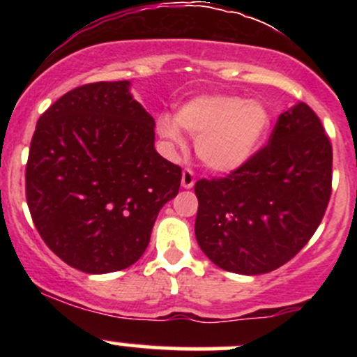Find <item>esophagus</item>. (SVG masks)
Wrapping results in <instances>:
<instances>
[{
	"instance_id": "obj_1",
	"label": "esophagus",
	"mask_w": 357,
	"mask_h": 357,
	"mask_svg": "<svg viewBox=\"0 0 357 357\" xmlns=\"http://www.w3.org/2000/svg\"><path fill=\"white\" fill-rule=\"evenodd\" d=\"M181 186L184 190H191L195 186V174H192L191 169H184L181 176Z\"/></svg>"
}]
</instances>
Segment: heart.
I'll use <instances>...</instances> for the list:
<instances>
[{
  "label": "heart",
  "mask_w": 357,
  "mask_h": 357,
  "mask_svg": "<svg viewBox=\"0 0 357 357\" xmlns=\"http://www.w3.org/2000/svg\"><path fill=\"white\" fill-rule=\"evenodd\" d=\"M181 130L196 137V154L216 173H233L255 158L270 130L264 102L235 96H199L158 119V132L173 149H184Z\"/></svg>",
  "instance_id": "heart-1"
}]
</instances>
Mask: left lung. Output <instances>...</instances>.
Listing matches in <instances>:
<instances>
[{
  "label": "left lung",
  "instance_id": "left-lung-1",
  "mask_svg": "<svg viewBox=\"0 0 357 357\" xmlns=\"http://www.w3.org/2000/svg\"><path fill=\"white\" fill-rule=\"evenodd\" d=\"M333 183V147L304 102L280 114L268 144L221 179L195 184V235L216 267L268 273L305 247L321 225Z\"/></svg>",
  "mask_w": 357,
  "mask_h": 357
}]
</instances>
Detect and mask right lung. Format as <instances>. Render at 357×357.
Masks as SVG:
<instances>
[{"mask_svg":"<svg viewBox=\"0 0 357 357\" xmlns=\"http://www.w3.org/2000/svg\"><path fill=\"white\" fill-rule=\"evenodd\" d=\"M154 127L129 80L73 89L38 119L26 203L40 236L67 265L110 273L146 252L181 184V167L155 151Z\"/></svg>","mask_w":357,"mask_h":357,"instance_id":"right-lung-1","label":"right lung"}]
</instances>
